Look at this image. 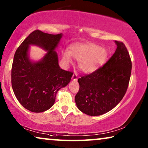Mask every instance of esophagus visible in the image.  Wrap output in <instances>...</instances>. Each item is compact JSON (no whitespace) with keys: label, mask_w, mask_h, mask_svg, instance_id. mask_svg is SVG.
<instances>
[{"label":"esophagus","mask_w":148,"mask_h":148,"mask_svg":"<svg viewBox=\"0 0 148 148\" xmlns=\"http://www.w3.org/2000/svg\"><path fill=\"white\" fill-rule=\"evenodd\" d=\"M77 78H78V76H77V73H74L73 75V76H72V79H73V80H77Z\"/></svg>","instance_id":"obj_1"}]
</instances>
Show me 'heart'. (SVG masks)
I'll list each match as a JSON object with an SVG mask.
<instances>
[{
  "mask_svg": "<svg viewBox=\"0 0 148 148\" xmlns=\"http://www.w3.org/2000/svg\"><path fill=\"white\" fill-rule=\"evenodd\" d=\"M71 56L79 61V67L83 71L89 73L95 71L104 63L107 52L104 48L96 44H76L71 47L70 52L62 53V60L66 64H72Z\"/></svg>",
  "mask_w": 148,
  "mask_h": 148,
  "instance_id": "heart-1",
  "label": "heart"
}]
</instances>
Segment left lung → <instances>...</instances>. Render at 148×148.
Wrapping results in <instances>:
<instances>
[{
    "instance_id": "left-lung-1",
    "label": "left lung",
    "mask_w": 148,
    "mask_h": 148,
    "mask_svg": "<svg viewBox=\"0 0 148 148\" xmlns=\"http://www.w3.org/2000/svg\"><path fill=\"white\" fill-rule=\"evenodd\" d=\"M115 43L116 49L106 63L78 79L75 103L79 110L90 116L102 115L114 108L128 88L132 67L130 56L122 42Z\"/></svg>"
}]
</instances>
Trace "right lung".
<instances>
[{
	"mask_svg": "<svg viewBox=\"0 0 148 148\" xmlns=\"http://www.w3.org/2000/svg\"><path fill=\"white\" fill-rule=\"evenodd\" d=\"M62 36V34L53 35L35 30L23 40L14 55L12 88L20 104L31 112H42L51 108L56 93L71 79L73 73L60 68L55 51ZM30 45L47 51L39 62L29 59Z\"/></svg>",
	"mask_w": 148,
	"mask_h": 148,
	"instance_id": "add662e5",
	"label": "right lung"
}]
</instances>
